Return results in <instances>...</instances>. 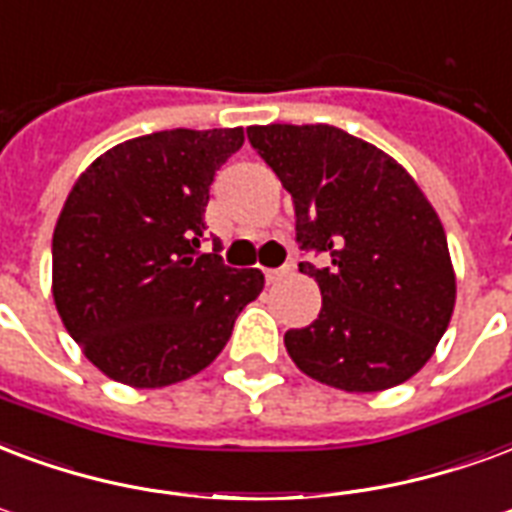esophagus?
Segmentation results:
<instances>
[{
  "label": "esophagus",
  "mask_w": 512,
  "mask_h": 512,
  "mask_svg": "<svg viewBox=\"0 0 512 512\" xmlns=\"http://www.w3.org/2000/svg\"><path fill=\"white\" fill-rule=\"evenodd\" d=\"M290 274V266L282 268H266V282H276V279H282V276Z\"/></svg>",
  "instance_id": "1"
}]
</instances>
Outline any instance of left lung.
<instances>
[{
    "instance_id": "8db88e82",
    "label": "left lung",
    "mask_w": 512,
    "mask_h": 512,
    "mask_svg": "<svg viewBox=\"0 0 512 512\" xmlns=\"http://www.w3.org/2000/svg\"><path fill=\"white\" fill-rule=\"evenodd\" d=\"M293 195L295 241L323 266L298 263L323 309L285 333L295 366L350 393L418 374L448 331L456 276L437 211L399 162L331 124L246 130Z\"/></svg>"
}]
</instances>
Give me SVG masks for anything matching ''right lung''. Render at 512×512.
<instances>
[{"instance_id":"1","label":"right lung","mask_w":512,"mask_h":512,"mask_svg":"<svg viewBox=\"0 0 512 512\" xmlns=\"http://www.w3.org/2000/svg\"><path fill=\"white\" fill-rule=\"evenodd\" d=\"M244 146L241 127L124 140L81 173L54 230V301L111 380L162 388L206 369L263 290L206 241L208 189Z\"/></svg>"}]
</instances>
